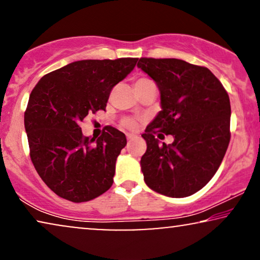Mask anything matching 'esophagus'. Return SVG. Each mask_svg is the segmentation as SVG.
Masks as SVG:
<instances>
[{
  "label": "esophagus",
  "mask_w": 260,
  "mask_h": 260,
  "mask_svg": "<svg viewBox=\"0 0 260 260\" xmlns=\"http://www.w3.org/2000/svg\"><path fill=\"white\" fill-rule=\"evenodd\" d=\"M126 138H127V141L133 140V138H135V135H133V134H126Z\"/></svg>",
  "instance_id": "34e87169"
}]
</instances>
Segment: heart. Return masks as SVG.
Listing matches in <instances>:
<instances>
[{
  "mask_svg": "<svg viewBox=\"0 0 260 260\" xmlns=\"http://www.w3.org/2000/svg\"><path fill=\"white\" fill-rule=\"evenodd\" d=\"M148 81H150L147 78H140V79H137L135 81V86H140V85L144 84V83H148ZM122 126L125 127L127 130H135L137 127V120L134 119V118H124L122 120Z\"/></svg>",
  "mask_w": 260,
  "mask_h": 260,
  "instance_id": "1",
  "label": "heart"
}]
</instances>
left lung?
Returning a JSON list of instances; mask_svg holds the SVG:
<instances>
[{
  "label": "left lung",
  "instance_id": "left-lung-1",
  "mask_svg": "<svg viewBox=\"0 0 260 260\" xmlns=\"http://www.w3.org/2000/svg\"><path fill=\"white\" fill-rule=\"evenodd\" d=\"M137 66L157 85L162 108L142 135L145 183L166 197H189L214 176L229 148V94L207 67L154 58H141ZM158 132L172 134L173 143L159 145Z\"/></svg>",
  "mask_w": 260,
  "mask_h": 260
}]
</instances>
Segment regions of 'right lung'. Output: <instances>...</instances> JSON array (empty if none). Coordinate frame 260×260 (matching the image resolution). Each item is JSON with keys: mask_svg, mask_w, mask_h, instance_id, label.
<instances>
[{"mask_svg": "<svg viewBox=\"0 0 260 260\" xmlns=\"http://www.w3.org/2000/svg\"><path fill=\"white\" fill-rule=\"evenodd\" d=\"M137 58L80 60L46 74L29 95L24 129L30 159L42 181L60 198L85 202L112 186L116 159L125 135L108 126L98 138L85 137L80 123L106 108L110 92Z\"/></svg>", "mask_w": 260, "mask_h": 260, "instance_id": "1", "label": "right lung"}]
</instances>
